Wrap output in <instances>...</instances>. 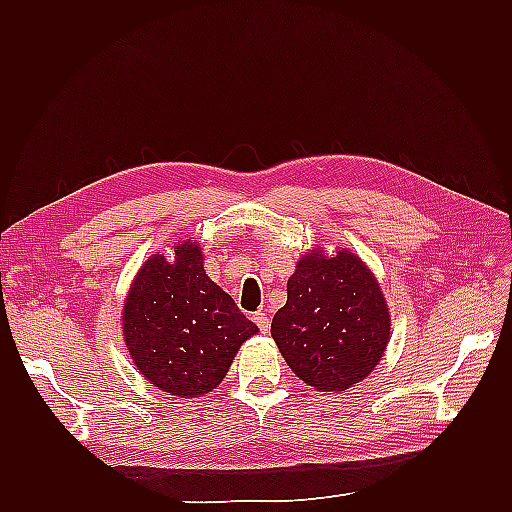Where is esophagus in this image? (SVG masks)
<instances>
[{
	"mask_svg": "<svg viewBox=\"0 0 512 512\" xmlns=\"http://www.w3.org/2000/svg\"><path fill=\"white\" fill-rule=\"evenodd\" d=\"M253 321H255V325L259 328V332H262V334L268 332V328H270V317H268L266 312H255V314H253Z\"/></svg>",
	"mask_w": 512,
	"mask_h": 512,
	"instance_id": "34e87169",
	"label": "esophagus"
}]
</instances>
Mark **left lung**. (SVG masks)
Wrapping results in <instances>:
<instances>
[{
	"instance_id": "left-lung-1",
	"label": "left lung",
	"mask_w": 512,
	"mask_h": 512,
	"mask_svg": "<svg viewBox=\"0 0 512 512\" xmlns=\"http://www.w3.org/2000/svg\"><path fill=\"white\" fill-rule=\"evenodd\" d=\"M270 334L301 380L323 391H345L378 365L389 339V312L380 286L350 250L325 259L310 253L288 279V301Z\"/></svg>"
}]
</instances>
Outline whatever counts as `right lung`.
<instances>
[{
    "instance_id": "1",
    "label": "right lung",
    "mask_w": 512,
    "mask_h": 512,
    "mask_svg": "<svg viewBox=\"0 0 512 512\" xmlns=\"http://www.w3.org/2000/svg\"><path fill=\"white\" fill-rule=\"evenodd\" d=\"M257 325L204 273L202 250L184 242L176 262L154 255L140 268L123 312L136 367L171 396L209 394Z\"/></svg>"
}]
</instances>
